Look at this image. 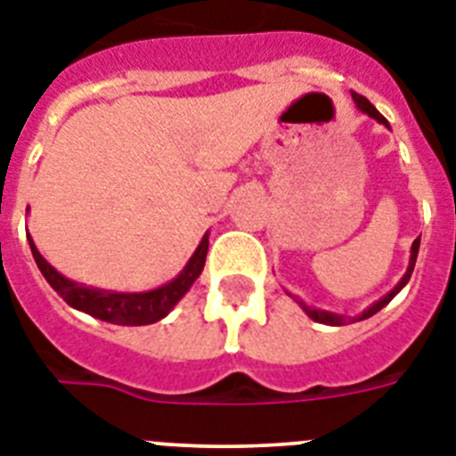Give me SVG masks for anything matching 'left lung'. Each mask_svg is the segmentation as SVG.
I'll use <instances>...</instances> for the list:
<instances>
[{"label": "left lung", "mask_w": 456, "mask_h": 456, "mask_svg": "<svg viewBox=\"0 0 456 456\" xmlns=\"http://www.w3.org/2000/svg\"><path fill=\"white\" fill-rule=\"evenodd\" d=\"M354 101H355V105H358L360 112L370 114V117L376 118L379 124L387 126L386 117H383V114H379V110H376L374 105H371V102L367 101L365 96H360V94H354ZM387 128H390V126H387ZM418 250H419V239H415L413 245H411L409 268H406V273H403V277L397 282V287H395L393 291H387V294L383 296V298L376 300V303H371L370 307H367V310L362 312V314L354 316L351 322H362V319H370V316H374L376 312L383 310V307H386V305L390 303V300H393L395 296H397L403 287H406V282H409V280H411V273H413V268H415V259H418ZM287 294H289V291H287ZM289 296H291V294H289ZM296 303H298L300 307H303L305 314L310 316L312 322H316V323H326V326H342V323H346V319H348V316H344V314H335V312H326V310H319V307H310V305H305L303 300H296Z\"/></svg>", "instance_id": "1"}]
</instances>
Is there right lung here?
I'll use <instances>...</instances> for the list:
<instances>
[{"label": "right lung", "instance_id": "obj_1", "mask_svg": "<svg viewBox=\"0 0 456 456\" xmlns=\"http://www.w3.org/2000/svg\"><path fill=\"white\" fill-rule=\"evenodd\" d=\"M29 240L31 255L37 259L38 271L47 280V284L61 296L70 307L85 312L89 316H96L101 322L117 323V326H149L169 314L174 310V305L179 303L190 287L195 284L197 277L201 275L206 264V252H208V232L204 233V239L200 240L197 250L188 259L183 271L179 275L169 280L162 287L151 289V291H110V289H98V287H86V284L69 280L66 275L50 266L38 248L34 245L31 236L27 233Z\"/></svg>", "mask_w": 456, "mask_h": 456}]
</instances>
